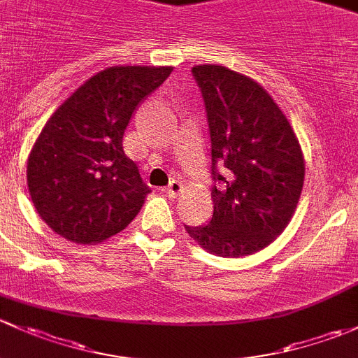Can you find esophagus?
Wrapping results in <instances>:
<instances>
[{
  "instance_id": "obj_1",
  "label": "esophagus",
  "mask_w": 358,
  "mask_h": 358,
  "mask_svg": "<svg viewBox=\"0 0 358 358\" xmlns=\"http://www.w3.org/2000/svg\"><path fill=\"white\" fill-rule=\"evenodd\" d=\"M164 191H165V193H167L171 198H178L179 194L184 191L182 182H179V180H171V184H169V186L165 187Z\"/></svg>"
}]
</instances>
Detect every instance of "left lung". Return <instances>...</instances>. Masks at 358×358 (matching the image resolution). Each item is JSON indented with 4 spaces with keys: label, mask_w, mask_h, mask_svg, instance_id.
<instances>
[{
    "label": "left lung",
    "mask_w": 358,
    "mask_h": 358,
    "mask_svg": "<svg viewBox=\"0 0 358 358\" xmlns=\"http://www.w3.org/2000/svg\"><path fill=\"white\" fill-rule=\"evenodd\" d=\"M193 76L205 99L219 186L212 189V220L186 231L212 255H253L281 236L296 210L305 179L300 141L257 80L212 64L193 67Z\"/></svg>",
    "instance_id": "left-lung-1"
}]
</instances>
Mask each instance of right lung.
<instances>
[{
    "mask_svg": "<svg viewBox=\"0 0 358 358\" xmlns=\"http://www.w3.org/2000/svg\"><path fill=\"white\" fill-rule=\"evenodd\" d=\"M172 67L119 65L77 87L44 124L27 158L36 212L53 233L96 245L124 231L150 187L124 153L122 138L136 106Z\"/></svg>",
    "mask_w": 358,
    "mask_h": 358,
    "instance_id": "obj_1",
    "label": "right lung"
}]
</instances>
